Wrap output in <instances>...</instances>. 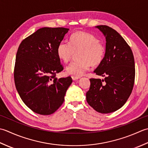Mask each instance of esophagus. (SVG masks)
I'll return each instance as SVG.
<instances>
[{
  "label": "esophagus",
  "mask_w": 148,
  "mask_h": 148,
  "mask_svg": "<svg viewBox=\"0 0 148 148\" xmlns=\"http://www.w3.org/2000/svg\"><path fill=\"white\" fill-rule=\"evenodd\" d=\"M71 78H72V79H73V80H78V78H80V77H79L74 76V75H72V76H71Z\"/></svg>",
  "instance_id": "obj_1"
}]
</instances>
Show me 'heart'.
Returning a JSON list of instances; mask_svg holds the SVG:
<instances>
[{"instance_id": "obj_1", "label": "heart", "mask_w": 148, "mask_h": 148, "mask_svg": "<svg viewBox=\"0 0 148 148\" xmlns=\"http://www.w3.org/2000/svg\"><path fill=\"white\" fill-rule=\"evenodd\" d=\"M77 52L78 59L66 67V73L80 77L89 70L91 65L100 64L104 58L105 49L95 36L77 31L70 36V43L62 41L57 49V56L64 63L70 61Z\"/></svg>"}]
</instances>
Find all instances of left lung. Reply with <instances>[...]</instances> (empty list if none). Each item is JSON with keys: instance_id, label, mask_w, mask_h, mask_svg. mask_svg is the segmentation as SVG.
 Masks as SVG:
<instances>
[{"instance_id": "left-lung-1", "label": "left lung", "mask_w": 148, "mask_h": 148, "mask_svg": "<svg viewBox=\"0 0 148 148\" xmlns=\"http://www.w3.org/2000/svg\"><path fill=\"white\" fill-rule=\"evenodd\" d=\"M96 27L105 36L106 49L103 61L94 72L105 78H90L86 100L96 111L107 114L121 108L130 96L135 82V61L130 47L116 30L103 25Z\"/></svg>"}]
</instances>
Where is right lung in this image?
<instances>
[{
    "label": "right lung",
    "mask_w": 148,
    "mask_h": 148,
    "mask_svg": "<svg viewBox=\"0 0 148 148\" xmlns=\"http://www.w3.org/2000/svg\"><path fill=\"white\" fill-rule=\"evenodd\" d=\"M69 29L43 27L21 42L14 69L15 86L23 103L33 112L50 115L61 106L70 77L57 79L63 70L57 49Z\"/></svg>",
    "instance_id": "obj_1"
}]
</instances>
